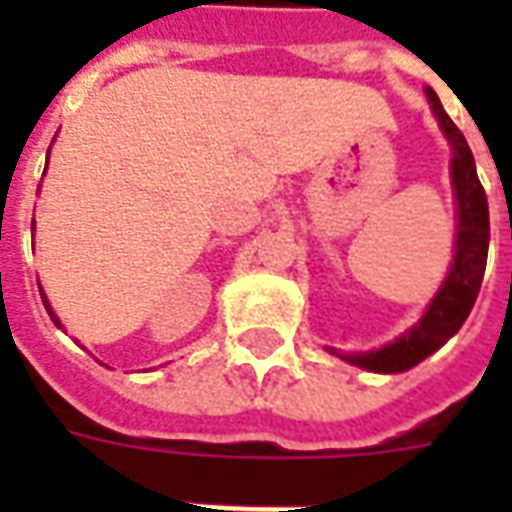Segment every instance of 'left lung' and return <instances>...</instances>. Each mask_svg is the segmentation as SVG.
I'll list each match as a JSON object with an SVG mask.
<instances>
[{
  "label": "left lung",
  "mask_w": 512,
  "mask_h": 512,
  "mask_svg": "<svg viewBox=\"0 0 512 512\" xmlns=\"http://www.w3.org/2000/svg\"><path fill=\"white\" fill-rule=\"evenodd\" d=\"M430 112L439 123L441 134L450 142V180L452 197H455V246H452V263L447 277L436 290V296L422 312L411 329L400 334L392 343L381 345L376 351H356V354H337L326 345V351L345 359L348 365L362 367L370 373H403L417 367L422 359L436 354L441 345L458 332L463 321L469 318L480 285H483L485 260H488V241H491V222H488V200L477 178L474 156L466 139L444 112L439 95L425 87Z\"/></svg>",
  "instance_id": "obj_1"
}]
</instances>
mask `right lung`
Segmentation results:
<instances>
[{
    "label": "right lung",
    "mask_w": 512,
    "mask_h": 512,
    "mask_svg": "<svg viewBox=\"0 0 512 512\" xmlns=\"http://www.w3.org/2000/svg\"><path fill=\"white\" fill-rule=\"evenodd\" d=\"M46 164H49V161H46ZM32 224H35V219H32ZM32 230H35V227H32ZM38 288H40V282H38ZM40 299H43V304H46V312L51 315V321L57 323V326H62L60 318H57V315H54V310H51V304H49V299H46V293H40Z\"/></svg>",
    "instance_id": "right-lung-1"
}]
</instances>
